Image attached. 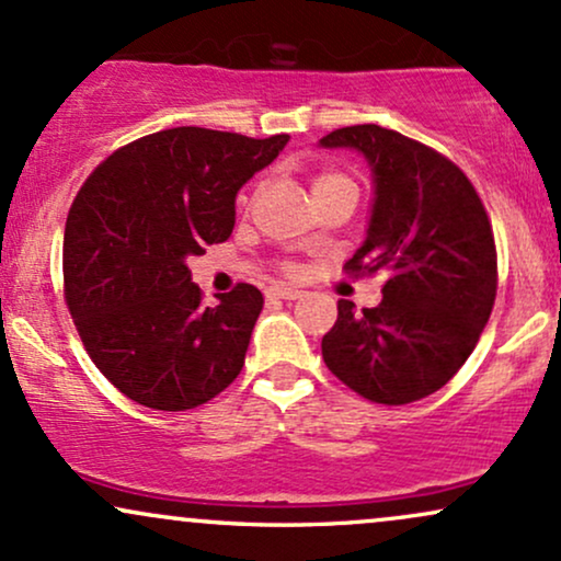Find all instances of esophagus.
<instances>
[{
  "label": "esophagus",
  "mask_w": 561,
  "mask_h": 561,
  "mask_svg": "<svg viewBox=\"0 0 561 561\" xmlns=\"http://www.w3.org/2000/svg\"><path fill=\"white\" fill-rule=\"evenodd\" d=\"M268 295H272V298H282V300H298V298H302V289L287 287V285H274V287H268Z\"/></svg>",
  "instance_id": "esophagus-1"
}]
</instances>
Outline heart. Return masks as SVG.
<instances>
[{
	"instance_id": "b5f03b06",
	"label": "heart",
	"mask_w": 561,
	"mask_h": 561,
	"mask_svg": "<svg viewBox=\"0 0 561 561\" xmlns=\"http://www.w3.org/2000/svg\"><path fill=\"white\" fill-rule=\"evenodd\" d=\"M334 184H353V182L340 171H321L319 176L313 179V192H321V190H327V186H334Z\"/></svg>"
}]
</instances>
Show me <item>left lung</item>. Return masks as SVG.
<instances>
[{"mask_svg":"<svg viewBox=\"0 0 561 561\" xmlns=\"http://www.w3.org/2000/svg\"><path fill=\"white\" fill-rule=\"evenodd\" d=\"M321 147H353L369 160V231L345 274H385L377 308L337 300L321 356L366 401L414 403L465 366L491 319L499 287L491 218L454 160L392 128L345 126Z\"/></svg>","mask_w":561,"mask_h":561,"instance_id":"left-lung-1","label":"left lung"}]
</instances>
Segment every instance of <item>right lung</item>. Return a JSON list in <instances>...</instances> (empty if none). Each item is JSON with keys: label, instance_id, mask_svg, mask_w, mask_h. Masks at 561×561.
<instances>
[{"label": "right lung", "instance_id": "right-lung-1", "mask_svg": "<svg viewBox=\"0 0 561 561\" xmlns=\"http://www.w3.org/2000/svg\"><path fill=\"white\" fill-rule=\"evenodd\" d=\"M287 139L165 128L118 147L83 182L62 242L66 302L89 358L126 398L186 411L242 371L261 289L240 282L203 306L186 259L229 240L237 192Z\"/></svg>", "mask_w": 561, "mask_h": 561}]
</instances>
